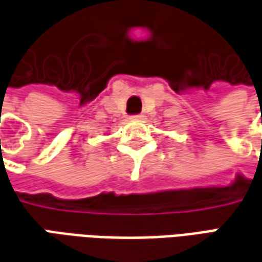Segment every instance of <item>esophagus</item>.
Returning <instances> with one entry per match:
<instances>
[{
	"label": "esophagus",
	"mask_w": 262,
	"mask_h": 262,
	"mask_svg": "<svg viewBox=\"0 0 262 262\" xmlns=\"http://www.w3.org/2000/svg\"><path fill=\"white\" fill-rule=\"evenodd\" d=\"M132 120H143V116L142 115H139V116H132Z\"/></svg>",
	"instance_id": "1"
}]
</instances>
